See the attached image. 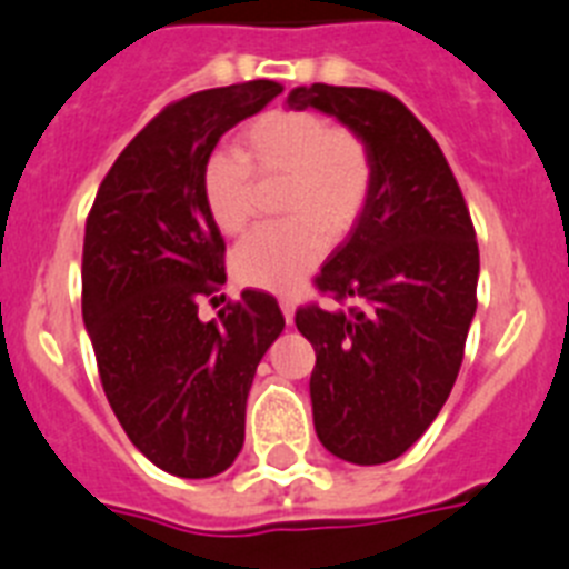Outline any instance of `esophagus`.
Here are the masks:
<instances>
[{"label":"esophagus","mask_w":569,"mask_h":569,"mask_svg":"<svg viewBox=\"0 0 569 569\" xmlns=\"http://www.w3.org/2000/svg\"><path fill=\"white\" fill-rule=\"evenodd\" d=\"M280 309H283L286 323H295V300H280Z\"/></svg>","instance_id":"1"}]
</instances>
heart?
<instances>
[{
  "mask_svg": "<svg viewBox=\"0 0 569 569\" xmlns=\"http://www.w3.org/2000/svg\"><path fill=\"white\" fill-rule=\"evenodd\" d=\"M234 157L214 154L202 168L211 223L234 237L251 220V177L280 180L286 223L249 234L231 254L240 286L291 291L323 260L329 240H343L367 209L372 157L367 142L312 111H271L237 137Z\"/></svg>",
  "mask_w": 569,
  "mask_h": 569,
  "instance_id": "obj_1",
  "label": "heart"
}]
</instances>
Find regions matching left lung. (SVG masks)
<instances>
[{
	"label": "left lung",
	"mask_w": 569,
	"mask_h": 569,
	"mask_svg": "<svg viewBox=\"0 0 569 569\" xmlns=\"http://www.w3.org/2000/svg\"><path fill=\"white\" fill-rule=\"evenodd\" d=\"M289 108H315L367 142V209L318 274L355 309H300L315 346V432L332 456L372 467L403 456L438 418L476 318L478 243L447 157L401 100L372 88L300 86Z\"/></svg>",
	"instance_id": "obj_1"
}]
</instances>
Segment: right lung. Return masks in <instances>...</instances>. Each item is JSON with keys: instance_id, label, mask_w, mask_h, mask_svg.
Listing matches in <instances>:
<instances>
[{"instance_id": "right-lung-1", "label": "right lung", "mask_w": 569, "mask_h": 569, "mask_svg": "<svg viewBox=\"0 0 569 569\" xmlns=\"http://www.w3.org/2000/svg\"><path fill=\"white\" fill-rule=\"evenodd\" d=\"M280 82L209 88L168 106L117 157L86 223L82 320L117 421L154 467L220 476L240 456L257 363L283 332L278 300L246 289L220 320L197 300L226 283L202 168Z\"/></svg>"}]
</instances>
